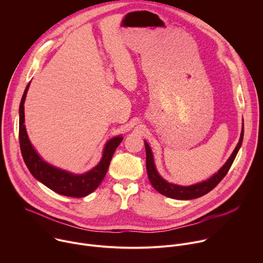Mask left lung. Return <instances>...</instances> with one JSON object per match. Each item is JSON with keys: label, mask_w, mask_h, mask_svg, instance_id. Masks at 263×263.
Masks as SVG:
<instances>
[{"label": "left lung", "mask_w": 263, "mask_h": 263, "mask_svg": "<svg viewBox=\"0 0 263 263\" xmlns=\"http://www.w3.org/2000/svg\"><path fill=\"white\" fill-rule=\"evenodd\" d=\"M242 138H243V127H242V131L240 134V139H239L235 149L233 151L231 157L217 172V174L212 176L207 181H204L202 183L195 184L192 186H180V185L168 183L164 179H162L155 168L151 148H149L147 142H144L145 154H146V172H147L148 180L153 185L154 189L159 194L166 196L168 198L177 199V200H192V199L200 198V197L208 194L209 192H211L214 187L224 178V176L227 175V173L229 172V170L237 155V152H238V149L242 142Z\"/></svg>", "instance_id": "left-lung-1"}]
</instances>
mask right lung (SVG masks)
Instances as JSON below:
<instances>
[{
    "instance_id": "obj_1",
    "label": "right lung",
    "mask_w": 263,
    "mask_h": 263,
    "mask_svg": "<svg viewBox=\"0 0 263 263\" xmlns=\"http://www.w3.org/2000/svg\"><path fill=\"white\" fill-rule=\"evenodd\" d=\"M28 88L29 84L24 91L20 105L18 139L24 161L30 173L34 178L59 195L72 198H82L91 194L98 189V186L103 181L108 171L111 158L114 156L119 144L122 142L123 137L118 136L109 140L105 146L104 154L100 163L93 170L84 175H72L48 164L37 155L35 149L32 147L24 125V102Z\"/></svg>"
}]
</instances>
